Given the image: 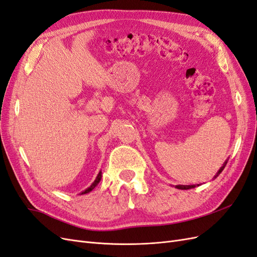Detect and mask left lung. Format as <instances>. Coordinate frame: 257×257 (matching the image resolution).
I'll list each match as a JSON object with an SVG mask.
<instances>
[{
	"label": "left lung",
	"mask_w": 257,
	"mask_h": 257,
	"mask_svg": "<svg viewBox=\"0 0 257 257\" xmlns=\"http://www.w3.org/2000/svg\"><path fill=\"white\" fill-rule=\"evenodd\" d=\"M226 164H227V160L225 161V163L223 164V166L219 169V172L216 173V175L214 176V178H216L217 176H219L221 173H222V170L224 169V167L226 166ZM199 184H197V185H176V188L177 189H179V190H190V189H193V188H196V186H198Z\"/></svg>",
	"instance_id": "8db88e82"
}]
</instances>
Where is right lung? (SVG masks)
Instances as JSON below:
<instances>
[{"instance_id": "obj_1", "label": "right lung", "mask_w": 257, "mask_h": 257, "mask_svg": "<svg viewBox=\"0 0 257 257\" xmlns=\"http://www.w3.org/2000/svg\"><path fill=\"white\" fill-rule=\"evenodd\" d=\"M100 179H102V172H99L98 173V175H97V177H96V179H95V180H94V182H93L90 186H89V188L87 189V190H85V191H83L81 194H87V193H89V192H91L93 189H94L95 188V186L98 184V182L100 181Z\"/></svg>"}]
</instances>
